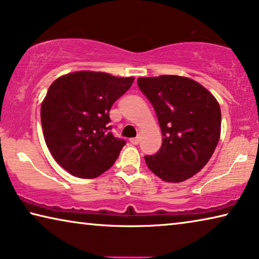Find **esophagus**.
<instances>
[{
  "mask_svg": "<svg viewBox=\"0 0 259 259\" xmlns=\"http://www.w3.org/2000/svg\"><path fill=\"white\" fill-rule=\"evenodd\" d=\"M139 142H140V138L139 137L131 139V143H133V145H139Z\"/></svg>",
  "mask_w": 259,
  "mask_h": 259,
  "instance_id": "34e87169",
  "label": "esophagus"
}]
</instances>
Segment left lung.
Wrapping results in <instances>:
<instances>
[{
	"label": "left lung",
	"mask_w": 259,
	"mask_h": 259,
	"mask_svg": "<svg viewBox=\"0 0 259 259\" xmlns=\"http://www.w3.org/2000/svg\"><path fill=\"white\" fill-rule=\"evenodd\" d=\"M138 85L153 104L163 135L158 152L145 156L147 165L165 182L189 180L204 168L217 148L220 105L207 89L188 77H139Z\"/></svg>",
	"instance_id": "obj_1"
}]
</instances>
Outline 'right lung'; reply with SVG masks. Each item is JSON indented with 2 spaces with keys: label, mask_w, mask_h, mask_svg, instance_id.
Segmentation results:
<instances>
[{
  "label": "right lung",
  "mask_w": 259,
  "mask_h": 259,
  "mask_svg": "<svg viewBox=\"0 0 259 259\" xmlns=\"http://www.w3.org/2000/svg\"><path fill=\"white\" fill-rule=\"evenodd\" d=\"M133 81L83 70L51 84L40 111L44 138L54 160L73 176L98 177L116 162L126 142L110 132L109 112Z\"/></svg>",
  "instance_id": "1"
}]
</instances>
